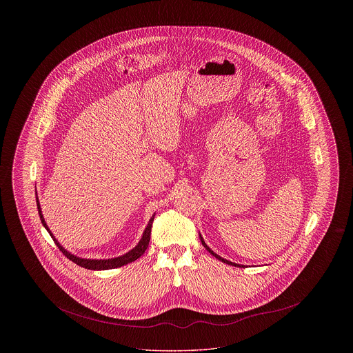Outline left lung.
I'll use <instances>...</instances> for the list:
<instances>
[{"label": "left lung", "mask_w": 353, "mask_h": 353, "mask_svg": "<svg viewBox=\"0 0 353 353\" xmlns=\"http://www.w3.org/2000/svg\"><path fill=\"white\" fill-rule=\"evenodd\" d=\"M200 239H201L202 246H203V248H205V249H206L208 252H210V254H212L213 256H216L217 259H219L221 262H223V263H226V265H232V266H235V268H245L243 265H238V263H234V262H230V261H228V259H223L222 256H219V254H216V252H213V250H212V249H210V248H209V246H208V245L205 243V241H203V238H202L201 234H200Z\"/></svg>", "instance_id": "8db88e82"}]
</instances>
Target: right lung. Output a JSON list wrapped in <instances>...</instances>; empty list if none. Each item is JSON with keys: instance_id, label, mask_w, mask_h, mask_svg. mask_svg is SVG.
Wrapping results in <instances>:
<instances>
[{"instance_id": "1", "label": "right lung", "mask_w": 353, "mask_h": 353, "mask_svg": "<svg viewBox=\"0 0 353 353\" xmlns=\"http://www.w3.org/2000/svg\"><path fill=\"white\" fill-rule=\"evenodd\" d=\"M35 199H37L38 214H39V219H41V222H42L43 228L50 233L51 238L54 239V242H55V245L59 248V250L63 252V255H66L70 261H72L74 263H77V265H78V266H81V268H84V269L88 270L117 269V268L124 266V265H127V263H131V262L136 261L137 258H140V256L145 252L147 248H148V245H150L152 223H153V219H154V214H156V213H153V216H152L151 219H150V222H148V225H147L145 230L143 232V235H141V238H140L139 243L134 246L132 250H130V252H125V254H123V255H120V256H117V258H108V259H87V258L77 256V255H74V254H71V252H68V250H66V249H65V248L58 242V239L52 235L50 229H49V226H48V223H46V221L43 219V214H42V210H41V205H39L38 196H37Z\"/></svg>"}]
</instances>
